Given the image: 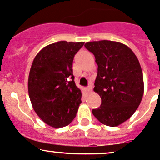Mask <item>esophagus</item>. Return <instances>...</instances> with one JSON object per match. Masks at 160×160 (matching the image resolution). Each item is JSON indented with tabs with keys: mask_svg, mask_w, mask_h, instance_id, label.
Listing matches in <instances>:
<instances>
[{
	"mask_svg": "<svg viewBox=\"0 0 160 160\" xmlns=\"http://www.w3.org/2000/svg\"><path fill=\"white\" fill-rule=\"evenodd\" d=\"M86 89H87V91H88V92H90L92 91V85L91 83H90L89 85H88V87H87V88H86Z\"/></svg>",
	"mask_w": 160,
	"mask_h": 160,
	"instance_id": "1",
	"label": "esophagus"
}]
</instances>
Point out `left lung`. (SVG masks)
I'll return each instance as SVG.
<instances>
[{"instance_id": "1", "label": "left lung", "mask_w": 160, "mask_h": 160, "mask_svg": "<svg viewBox=\"0 0 160 160\" xmlns=\"http://www.w3.org/2000/svg\"><path fill=\"white\" fill-rule=\"evenodd\" d=\"M85 47L98 65L94 91L101 97L102 104L92 109V114L105 126H119L134 114L142 98L144 82L139 60L120 42H90Z\"/></svg>"}]
</instances>
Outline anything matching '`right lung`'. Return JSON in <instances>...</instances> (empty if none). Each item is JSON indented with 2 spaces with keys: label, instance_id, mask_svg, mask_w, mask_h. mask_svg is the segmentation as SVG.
I'll list each match as a JSON object with an SVG mask.
<instances>
[{
  "label": "right lung",
  "instance_id": "add662e5",
  "mask_svg": "<svg viewBox=\"0 0 160 160\" xmlns=\"http://www.w3.org/2000/svg\"><path fill=\"white\" fill-rule=\"evenodd\" d=\"M84 44L61 41L48 44L32 62L28 84L31 102L41 119L52 127L70 124L82 103L72 63Z\"/></svg>",
  "mask_w": 160,
  "mask_h": 160
}]
</instances>
